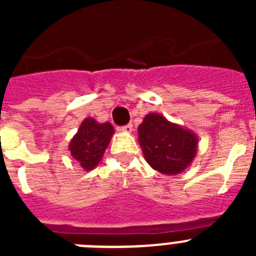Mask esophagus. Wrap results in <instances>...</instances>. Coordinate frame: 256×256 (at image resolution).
<instances>
[{
    "instance_id": "esophagus-1",
    "label": "esophagus",
    "mask_w": 256,
    "mask_h": 256,
    "mask_svg": "<svg viewBox=\"0 0 256 256\" xmlns=\"http://www.w3.org/2000/svg\"><path fill=\"white\" fill-rule=\"evenodd\" d=\"M122 130H123V132H126V133H130L133 130V126H132V124H126V126H122Z\"/></svg>"
}]
</instances>
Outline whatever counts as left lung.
Segmentation results:
<instances>
[{
    "label": "left lung",
    "instance_id": "obj_1",
    "mask_svg": "<svg viewBox=\"0 0 256 256\" xmlns=\"http://www.w3.org/2000/svg\"><path fill=\"white\" fill-rule=\"evenodd\" d=\"M138 142L151 168L166 176L182 173L198 154V134L158 112L144 118Z\"/></svg>",
    "mask_w": 256,
    "mask_h": 256
}]
</instances>
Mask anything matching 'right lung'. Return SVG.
Masks as SVG:
<instances>
[{"label": "right lung", "mask_w": 256, "mask_h": 256, "mask_svg": "<svg viewBox=\"0 0 256 256\" xmlns=\"http://www.w3.org/2000/svg\"><path fill=\"white\" fill-rule=\"evenodd\" d=\"M114 133V126L108 122L98 123L94 118H86L70 141V155L84 170H92L102 159Z\"/></svg>", "instance_id": "obj_1"}]
</instances>
